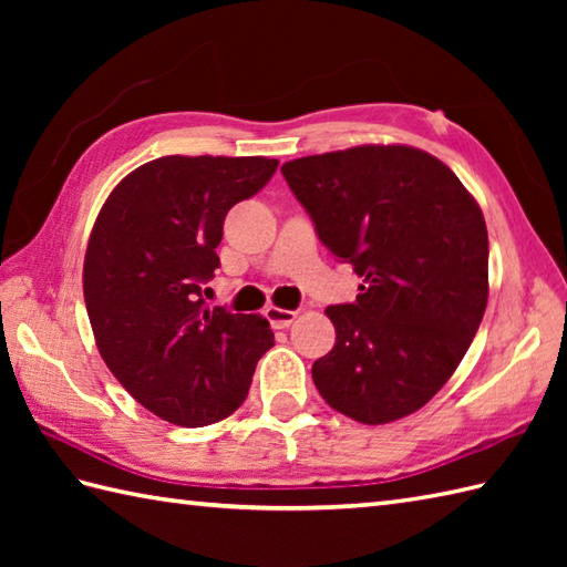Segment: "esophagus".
<instances>
[{
  "label": "esophagus",
  "instance_id": "obj_1",
  "mask_svg": "<svg viewBox=\"0 0 567 567\" xmlns=\"http://www.w3.org/2000/svg\"><path fill=\"white\" fill-rule=\"evenodd\" d=\"M265 317H268L272 329H287V327H292V323H295L297 311L280 309V307H268V309H265Z\"/></svg>",
  "mask_w": 567,
  "mask_h": 567
}]
</instances>
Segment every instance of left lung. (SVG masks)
<instances>
[{
	"label": "left lung",
	"instance_id": "left-lung-1",
	"mask_svg": "<svg viewBox=\"0 0 567 567\" xmlns=\"http://www.w3.org/2000/svg\"><path fill=\"white\" fill-rule=\"evenodd\" d=\"M321 244L363 277L327 309L319 394L360 424L414 414L461 365L487 307V226L449 165L412 146H355L282 165Z\"/></svg>",
	"mask_w": 567,
	"mask_h": 567
}]
</instances>
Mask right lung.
<instances>
[{
	"label": "right lung",
	"mask_w": 567,
	"mask_h": 567,
	"mask_svg": "<svg viewBox=\"0 0 567 567\" xmlns=\"http://www.w3.org/2000/svg\"><path fill=\"white\" fill-rule=\"evenodd\" d=\"M275 171L262 155H165L128 173L94 221L82 270L94 341L126 392L171 424L234 414L275 346L268 319L204 302L228 209Z\"/></svg>",
	"instance_id": "1"
}]
</instances>
